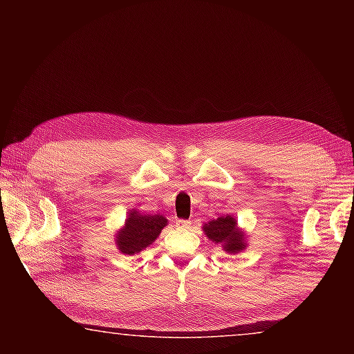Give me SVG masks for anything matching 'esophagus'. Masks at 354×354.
<instances>
[{"mask_svg":"<svg viewBox=\"0 0 354 354\" xmlns=\"http://www.w3.org/2000/svg\"><path fill=\"white\" fill-rule=\"evenodd\" d=\"M176 226L179 230H189L192 226V221L190 220H176Z\"/></svg>","mask_w":354,"mask_h":354,"instance_id":"1","label":"esophagus"}]
</instances>
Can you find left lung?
<instances>
[{"instance_id":"1","label":"left lung","mask_w":354,"mask_h":354,"mask_svg":"<svg viewBox=\"0 0 354 354\" xmlns=\"http://www.w3.org/2000/svg\"><path fill=\"white\" fill-rule=\"evenodd\" d=\"M209 241L221 245L230 254H237L248 247L247 234L239 227L234 215H221L217 220H211L201 226Z\"/></svg>"}]
</instances>
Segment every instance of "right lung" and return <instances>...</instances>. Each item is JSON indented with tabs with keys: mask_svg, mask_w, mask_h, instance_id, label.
Masks as SVG:
<instances>
[{
	"mask_svg": "<svg viewBox=\"0 0 354 354\" xmlns=\"http://www.w3.org/2000/svg\"><path fill=\"white\" fill-rule=\"evenodd\" d=\"M169 223L164 215L142 214L137 209H131L123 226L115 231V245L123 254H137L153 245L160 231Z\"/></svg>",
	"mask_w": 354,
	"mask_h": 354,
	"instance_id": "obj_1",
	"label": "right lung"
}]
</instances>
